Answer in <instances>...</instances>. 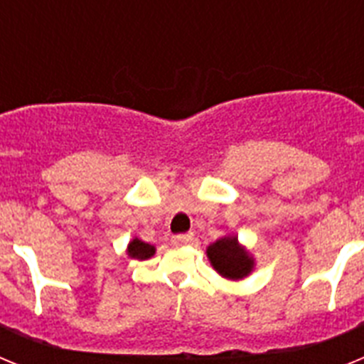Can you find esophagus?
Returning a JSON list of instances; mask_svg holds the SVG:
<instances>
[{
	"label": "esophagus",
	"instance_id": "obj_1",
	"mask_svg": "<svg viewBox=\"0 0 364 364\" xmlns=\"http://www.w3.org/2000/svg\"><path fill=\"white\" fill-rule=\"evenodd\" d=\"M193 240L191 233H180V235H173L171 242L173 246H184V244H189Z\"/></svg>",
	"mask_w": 364,
	"mask_h": 364
}]
</instances>
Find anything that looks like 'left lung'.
<instances>
[{
  "label": "left lung",
  "instance_id": "left-lung-1",
  "mask_svg": "<svg viewBox=\"0 0 364 364\" xmlns=\"http://www.w3.org/2000/svg\"><path fill=\"white\" fill-rule=\"evenodd\" d=\"M211 266L228 279H244L253 268V259L244 247L239 246L237 237H224L208 247Z\"/></svg>",
  "mask_w": 364,
  "mask_h": 364
}]
</instances>
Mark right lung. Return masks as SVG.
I'll use <instances>...</instances> for the list:
<instances>
[{
    "label": "right lung",
    "instance_id": "obj_1",
    "mask_svg": "<svg viewBox=\"0 0 364 364\" xmlns=\"http://www.w3.org/2000/svg\"><path fill=\"white\" fill-rule=\"evenodd\" d=\"M127 255H129L131 259L147 260L149 257L154 255V246H151V244L144 242V240L140 239H133L129 242V246H127Z\"/></svg>",
    "mask_w": 364,
    "mask_h": 364
}]
</instances>
